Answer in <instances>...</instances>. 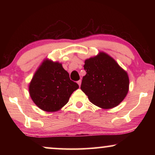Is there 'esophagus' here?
Returning a JSON list of instances; mask_svg holds the SVG:
<instances>
[{
    "instance_id": "34e87169",
    "label": "esophagus",
    "mask_w": 155,
    "mask_h": 155,
    "mask_svg": "<svg viewBox=\"0 0 155 155\" xmlns=\"http://www.w3.org/2000/svg\"><path fill=\"white\" fill-rule=\"evenodd\" d=\"M78 85H79V87H80V85H81V80L78 81Z\"/></svg>"
}]
</instances>
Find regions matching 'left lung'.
<instances>
[{
    "instance_id": "obj_1",
    "label": "left lung",
    "mask_w": 155,
    "mask_h": 155,
    "mask_svg": "<svg viewBox=\"0 0 155 155\" xmlns=\"http://www.w3.org/2000/svg\"><path fill=\"white\" fill-rule=\"evenodd\" d=\"M81 90L93 104L103 109L116 107L125 99L129 90L127 72L107 53L84 61Z\"/></svg>"
}]
</instances>
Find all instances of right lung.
<instances>
[{"label":"right lung","mask_w":155,"mask_h":155,"mask_svg":"<svg viewBox=\"0 0 155 155\" xmlns=\"http://www.w3.org/2000/svg\"><path fill=\"white\" fill-rule=\"evenodd\" d=\"M78 88L61 63L46 58L29 82V93L40 109L56 112L68 102L71 94Z\"/></svg>","instance_id":"obj_1"}]
</instances>
